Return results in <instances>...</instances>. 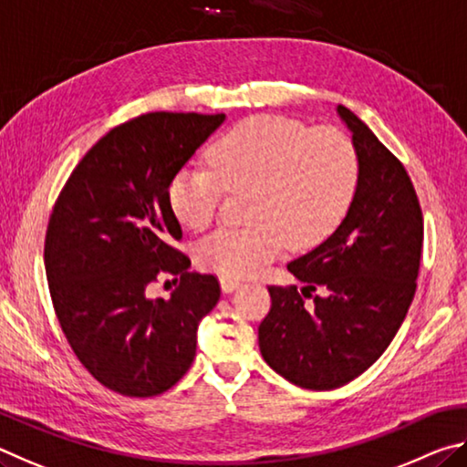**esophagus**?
Returning a JSON list of instances; mask_svg holds the SVG:
<instances>
[{
    "mask_svg": "<svg viewBox=\"0 0 467 467\" xmlns=\"http://www.w3.org/2000/svg\"><path fill=\"white\" fill-rule=\"evenodd\" d=\"M240 279H232V276H221V289L223 293H232L240 287Z\"/></svg>",
    "mask_w": 467,
    "mask_h": 467,
    "instance_id": "34e87169",
    "label": "esophagus"
}]
</instances>
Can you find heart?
I'll use <instances>...</instances> for the list:
<instances>
[{
	"mask_svg": "<svg viewBox=\"0 0 467 467\" xmlns=\"http://www.w3.org/2000/svg\"><path fill=\"white\" fill-rule=\"evenodd\" d=\"M209 166H184L168 188L180 223L202 232L217 219L223 192H248L242 227H221L196 248L207 271L244 279L291 248L324 242L355 201L361 158L337 127L258 114L225 130L207 151Z\"/></svg>",
	"mask_w": 467,
	"mask_h": 467,
	"instance_id": "1",
	"label": "heart"
}]
</instances>
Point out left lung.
Here are the masks:
<instances>
[{
    "instance_id": "obj_1",
    "label": "left lung",
    "mask_w": 467,
    "mask_h": 467,
    "mask_svg": "<svg viewBox=\"0 0 467 467\" xmlns=\"http://www.w3.org/2000/svg\"><path fill=\"white\" fill-rule=\"evenodd\" d=\"M361 178L347 217L328 240L287 265L301 283L271 285L258 328L265 361L306 389H337L378 361L402 326L422 254L419 196L394 153L345 106Z\"/></svg>"
}]
</instances>
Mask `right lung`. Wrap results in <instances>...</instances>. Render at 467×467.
Wrapping results in <instances>:
<instances>
[{
  "mask_svg": "<svg viewBox=\"0 0 467 467\" xmlns=\"http://www.w3.org/2000/svg\"><path fill=\"white\" fill-rule=\"evenodd\" d=\"M225 114L150 112L106 133L71 171L45 238L48 291L79 363L120 396L163 394L191 369L217 276L191 273L168 188ZM181 276L170 300L144 289ZM178 281V279H176Z\"/></svg>",
  "mask_w": 467,
  "mask_h": 467,
  "instance_id": "right-lung-1",
  "label": "right lung"
}]
</instances>
